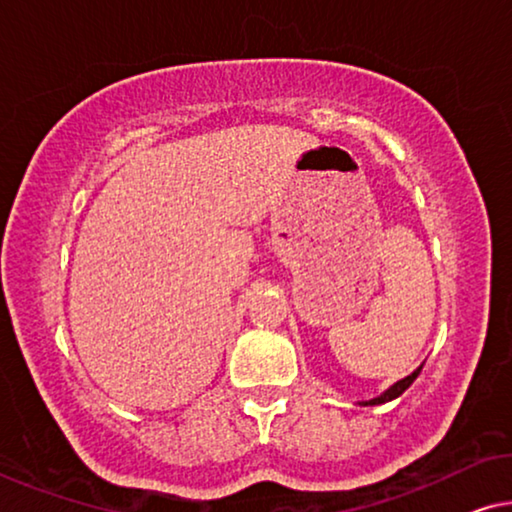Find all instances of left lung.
<instances>
[{"label": "left lung", "mask_w": 512, "mask_h": 512, "mask_svg": "<svg viewBox=\"0 0 512 512\" xmlns=\"http://www.w3.org/2000/svg\"><path fill=\"white\" fill-rule=\"evenodd\" d=\"M419 371H421V367H419L417 371H412L410 376H405L403 380H399V383H394L392 387L387 389V392H383L380 396H376V399H371V401H362V405H380V403H387V401L396 399V396H401V394L405 392V389H408L412 383H415L417 376H419Z\"/></svg>", "instance_id": "8db88e82"}]
</instances>
